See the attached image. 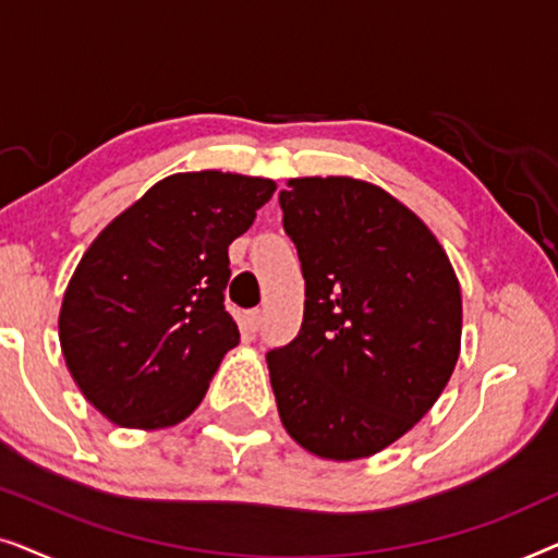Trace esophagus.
<instances>
[{
    "mask_svg": "<svg viewBox=\"0 0 558 558\" xmlns=\"http://www.w3.org/2000/svg\"><path fill=\"white\" fill-rule=\"evenodd\" d=\"M262 327V310H251L246 312V330L256 332Z\"/></svg>",
    "mask_w": 558,
    "mask_h": 558,
    "instance_id": "34e87169",
    "label": "esophagus"
}]
</instances>
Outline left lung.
<instances>
[{
  "label": "left lung",
  "mask_w": 558,
  "mask_h": 558,
  "mask_svg": "<svg viewBox=\"0 0 558 558\" xmlns=\"http://www.w3.org/2000/svg\"><path fill=\"white\" fill-rule=\"evenodd\" d=\"M279 205L304 277L300 335L266 353L279 418L323 460L378 454L452 378L460 281L429 226L373 182L292 178Z\"/></svg>",
  "instance_id": "8db88e82"
}]
</instances>
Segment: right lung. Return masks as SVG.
<instances>
[{
  "instance_id": "obj_1",
  "label": "right lung",
  "mask_w": 558,
  "mask_h": 558,
  "mask_svg": "<svg viewBox=\"0 0 558 558\" xmlns=\"http://www.w3.org/2000/svg\"><path fill=\"white\" fill-rule=\"evenodd\" d=\"M277 182L178 172L119 213L81 256L58 335L75 386L109 422L167 429L201 407L239 327L223 307L228 246Z\"/></svg>"
}]
</instances>
